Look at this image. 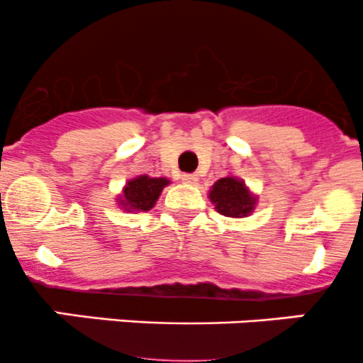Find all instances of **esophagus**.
Returning <instances> with one entry per match:
<instances>
[{"label": "esophagus", "instance_id": "1", "mask_svg": "<svg viewBox=\"0 0 363 363\" xmlns=\"http://www.w3.org/2000/svg\"><path fill=\"white\" fill-rule=\"evenodd\" d=\"M182 182H184V184H189V186H195V184H199V177L193 174H184L182 175Z\"/></svg>", "mask_w": 363, "mask_h": 363}]
</instances>
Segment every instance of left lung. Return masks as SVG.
Returning <instances> with one entry per match:
<instances>
[{
    "mask_svg": "<svg viewBox=\"0 0 363 363\" xmlns=\"http://www.w3.org/2000/svg\"><path fill=\"white\" fill-rule=\"evenodd\" d=\"M208 200L214 208L226 218H247L258 205V195L251 191L250 186L235 175L218 179L208 189Z\"/></svg>",
    "mask_w": 363,
    "mask_h": 363,
    "instance_id": "1",
    "label": "left lung"
}]
</instances>
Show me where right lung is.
Listing matches in <instances>:
<instances>
[{"label": "right lung", "instance_id": "add662e5", "mask_svg": "<svg viewBox=\"0 0 363 363\" xmlns=\"http://www.w3.org/2000/svg\"><path fill=\"white\" fill-rule=\"evenodd\" d=\"M170 184L167 177H151L137 175L123 186V191L117 195V207L126 212H147L158 202L161 191Z\"/></svg>", "mask_w": 363, "mask_h": 363}]
</instances>
